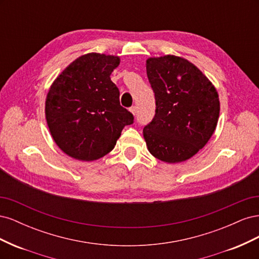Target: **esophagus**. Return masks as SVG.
Listing matches in <instances>:
<instances>
[{
  "label": "esophagus",
  "mask_w": 259,
  "mask_h": 259,
  "mask_svg": "<svg viewBox=\"0 0 259 259\" xmlns=\"http://www.w3.org/2000/svg\"><path fill=\"white\" fill-rule=\"evenodd\" d=\"M130 111L133 113V114H136L137 113V108L134 106V107H132V108H130Z\"/></svg>",
  "instance_id": "34e87169"
}]
</instances>
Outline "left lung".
Masks as SVG:
<instances>
[{"label": "left lung", "instance_id": "1", "mask_svg": "<svg viewBox=\"0 0 259 259\" xmlns=\"http://www.w3.org/2000/svg\"><path fill=\"white\" fill-rule=\"evenodd\" d=\"M146 69L156 106L144 128L148 150L163 162H184L213 135L221 110L218 93L200 69L174 55L148 58Z\"/></svg>", "mask_w": 259, "mask_h": 259}]
</instances>
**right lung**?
Returning a JSON list of instances; mask_svg holds the SVG:
<instances>
[{"label": "right lung", "instance_id": "add662e5", "mask_svg": "<svg viewBox=\"0 0 259 259\" xmlns=\"http://www.w3.org/2000/svg\"><path fill=\"white\" fill-rule=\"evenodd\" d=\"M120 57L90 53L76 58L55 80L45 101V116L56 145L80 161L103 158L114 148L133 114L120 105L110 75Z\"/></svg>", "mask_w": 259, "mask_h": 259}]
</instances>
